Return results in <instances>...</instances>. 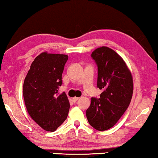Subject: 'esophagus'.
Here are the masks:
<instances>
[{
	"mask_svg": "<svg viewBox=\"0 0 158 158\" xmlns=\"http://www.w3.org/2000/svg\"><path fill=\"white\" fill-rule=\"evenodd\" d=\"M78 99H79V98H77V97H74V98H73V101L74 103H75L77 100H78Z\"/></svg>",
	"mask_w": 158,
	"mask_h": 158,
	"instance_id": "1",
	"label": "esophagus"
}]
</instances>
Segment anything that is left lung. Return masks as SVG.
Listing matches in <instances>:
<instances>
[{
	"instance_id": "8db88e82",
	"label": "left lung",
	"mask_w": 158,
	"mask_h": 158,
	"mask_svg": "<svg viewBox=\"0 0 158 158\" xmlns=\"http://www.w3.org/2000/svg\"><path fill=\"white\" fill-rule=\"evenodd\" d=\"M91 57L98 66L97 87L103 92L99 98H91L86 116L90 126L105 131L114 127L128 108L133 78L122 57L109 47L96 49Z\"/></svg>"
}]
</instances>
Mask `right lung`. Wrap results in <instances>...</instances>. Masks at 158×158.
Listing matches in <instances>:
<instances>
[{
  "mask_svg": "<svg viewBox=\"0 0 158 158\" xmlns=\"http://www.w3.org/2000/svg\"><path fill=\"white\" fill-rule=\"evenodd\" d=\"M68 56L41 53L25 77L23 96L31 118L44 130L55 131L68 117L70 103L65 93L58 95Z\"/></svg>",
  "mask_w": 158,
  "mask_h": 158,
  "instance_id": "add662e5",
  "label": "right lung"
}]
</instances>
